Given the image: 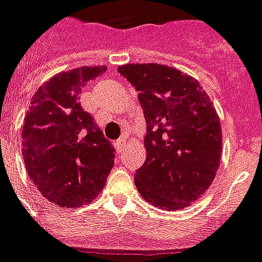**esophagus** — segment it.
Masks as SVG:
<instances>
[{
    "label": "esophagus",
    "mask_w": 262,
    "mask_h": 262,
    "mask_svg": "<svg viewBox=\"0 0 262 262\" xmlns=\"http://www.w3.org/2000/svg\"><path fill=\"white\" fill-rule=\"evenodd\" d=\"M124 145H125V138L124 137L119 138V139L116 141V143H115L117 151H121V150H123V147H124Z\"/></svg>",
    "instance_id": "34e87169"
}]
</instances>
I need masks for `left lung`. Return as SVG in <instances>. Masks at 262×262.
Masks as SVG:
<instances>
[{
  "mask_svg": "<svg viewBox=\"0 0 262 262\" xmlns=\"http://www.w3.org/2000/svg\"><path fill=\"white\" fill-rule=\"evenodd\" d=\"M119 72L138 91L146 120V160L135 172L143 200L178 210L202 196L222 157V124L198 80L161 64H127Z\"/></svg>",
  "mask_w": 262,
  "mask_h": 262,
  "instance_id": "left-lung-1",
  "label": "left lung"
}]
</instances>
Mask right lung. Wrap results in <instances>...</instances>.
Listing matches in <instances>:
<instances>
[{"instance_id":"obj_1","label":"right lung","mask_w":262,"mask_h":262,"mask_svg":"<svg viewBox=\"0 0 262 262\" xmlns=\"http://www.w3.org/2000/svg\"><path fill=\"white\" fill-rule=\"evenodd\" d=\"M106 67H82L56 75L32 97L21 147L27 173L56 205L78 208L102 191L115 164V147L79 102L87 83Z\"/></svg>"}]
</instances>
